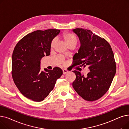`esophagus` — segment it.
<instances>
[{
  "mask_svg": "<svg viewBox=\"0 0 129 129\" xmlns=\"http://www.w3.org/2000/svg\"><path fill=\"white\" fill-rule=\"evenodd\" d=\"M68 72H69V71H67V70H66V69L63 70V74H65L67 73Z\"/></svg>",
  "mask_w": 129,
  "mask_h": 129,
  "instance_id": "1",
  "label": "esophagus"
}]
</instances>
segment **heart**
I'll use <instances>...</instances> for the list:
<instances>
[{
    "instance_id": "obj_1",
    "label": "heart",
    "mask_w": 129,
    "mask_h": 129,
    "mask_svg": "<svg viewBox=\"0 0 129 129\" xmlns=\"http://www.w3.org/2000/svg\"><path fill=\"white\" fill-rule=\"evenodd\" d=\"M61 39L65 42L67 46L71 45L76 46L78 43V39L74 35V34L70 32H65L63 33L61 36ZM56 44L55 40L54 39L50 44V49L52 50L55 47Z\"/></svg>"
}]
</instances>
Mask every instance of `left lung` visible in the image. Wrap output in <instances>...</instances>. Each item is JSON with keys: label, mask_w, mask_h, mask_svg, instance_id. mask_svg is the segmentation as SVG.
Listing matches in <instances>:
<instances>
[{"label": "left lung", "mask_w": 129, "mask_h": 129, "mask_svg": "<svg viewBox=\"0 0 129 129\" xmlns=\"http://www.w3.org/2000/svg\"><path fill=\"white\" fill-rule=\"evenodd\" d=\"M73 31L80 42L78 52L74 56L75 65L84 67L89 66L90 72L84 77L79 72L73 71L76 75L73 87L85 100L95 101L102 97L109 89L116 74L113 52L104 38L94 35L90 30L76 28Z\"/></svg>", "instance_id": "1"}]
</instances>
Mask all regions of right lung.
<instances>
[{
	"label": "right lung",
	"mask_w": 129,
	"mask_h": 129,
	"mask_svg": "<svg viewBox=\"0 0 129 129\" xmlns=\"http://www.w3.org/2000/svg\"><path fill=\"white\" fill-rule=\"evenodd\" d=\"M57 29L37 30L24 36L16 44L12 56V77L19 90L34 101H43L63 74L59 67L41 70L40 60L50 54L52 40Z\"/></svg>",
	"instance_id": "1"
}]
</instances>
